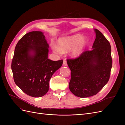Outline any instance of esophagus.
<instances>
[{
  "label": "esophagus",
  "instance_id": "esophagus-1",
  "mask_svg": "<svg viewBox=\"0 0 125 125\" xmlns=\"http://www.w3.org/2000/svg\"><path fill=\"white\" fill-rule=\"evenodd\" d=\"M63 66H67V62L66 60H65V59L63 60Z\"/></svg>",
  "mask_w": 125,
  "mask_h": 125
}]
</instances>
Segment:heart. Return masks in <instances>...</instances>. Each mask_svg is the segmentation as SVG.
Listing matches in <instances>:
<instances>
[{
    "label": "heart",
    "mask_w": 125,
    "mask_h": 125,
    "mask_svg": "<svg viewBox=\"0 0 125 125\" xmlns=\"http://www.w3.org/2000/svg\"><path fill=\"white\" fill-rule=\"evenodd\" d=\"M88 43L86 37H83L80 34L60 38L58 40V46L52 47L54 52L59 54L72 50V55L74 57L80 56Z\"/></svg>",
    "instance_id": "heart-1"
}]
</instances>
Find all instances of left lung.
<instances>
[{
	"mask_svg": "<svg viewBox=\"0 0 125 125\" xmlns=\"http://www.w3.org/2000/svg\"><path fill=\"white\" fill-rule=\"evenodd\" d=\"M91 51L75 59H67L71 72L70 91L80 97L95 95L108 82L112 67L110 43L99 30Z\"/></svg>",
	"mask_w": 125,
	"mask_h": 125,
	"instance_id": "left-lung-1",
	"label": "left lung"
}]
</instances>
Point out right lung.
I'll use <instances>...</instances> for the list:
<instances>
[{"label":"right lung","instance_id":"right-lung-1","mask_svg":"<svg viewBox=\"0 0 125 125\" xmlns=\"http://www.w3.org/2000/svg\"><path fill=\"white\" fill-rule=\"evenodd\" d=\"M45 37L41 31L25 34L16 45L11 63L15 83L34 97L46 94L52 75L63 63L48 58L49 45Z\"/></svg>","mask_w":125,"mask_h":125}]
</instances>
